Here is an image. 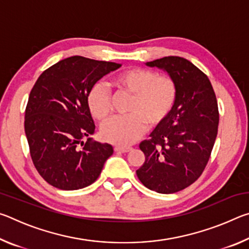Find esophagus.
I'll return each instance as SVG.
<instances>
[{"mask_svg":"<svg viewBox=\"0 0 249 249\" xmlns=\"http://www.w3.org/2000/svg\"><path fill=\"white\" fill-rule=\"evenodd\" d=\"M130 147H121V146H116L114 147V150L116 151V153H127V151H129Z\"/></svg>","mask_w":249,"mask_h":249,"instance_id":"esophagus-1","label":"esophagus"}]
</instances>
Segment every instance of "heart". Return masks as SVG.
<instances>
[{
	"label": "heart",
	"mask_w": 249,
	"mask_h": 249,
	"mask_svg": "<svg viewBox=\"0 0 249 249\" xmlns=\"http://www.w3.org/2000/svg\"><path fill=\"white\" fill-rule=\"evenodd\" d=\"M119 93L132 95L126 108L127 116L115 117L101 128L103 140L117 146L136 142L146 127L155 128L166 121L178 94L176 81L169 75H158L144 68L121 71L112 79ZM88 108L99 122L107 121L112 112L111 95L101 84L91 88L87 96Z\"/></svg>",
	"instance_id": "heart-1"
}]
</instances>
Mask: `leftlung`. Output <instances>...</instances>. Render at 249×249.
<instances>
[{
  "instance_id": "8db88e82",
  "label": "left lung",
  "mask_w": 249,
  "mask_h": 249,
  "mask_svg": "<svg viewBox=\"0 0 249 249\" xmlns=\"http://www.w3.org/2000/svg\"><path fill=\"white\" fill-rule=\"evenodd\" d=\"M146 66L166 71L178 94L166 121L140 144L145 162L136 174L146 188L169 195L197 180L209 161L218 127L216 96L206 74L187 59L169 56Z\"/></svg>"
}]
</instances>
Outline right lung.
<instances>
[{
	"label": "right lung",
	"mask_w": 249,
	"mask_h": 249,
	"mask_svg": "<svg viewBox=\"0 0 249 249\" xmlns=\"http://www.w3.org/2000/svg\"><path fill=\"white\" fill-rule=\"evenodd\" d=\"M121 66L72 56L45 70L33 87L25 111V134L34 166L53 187H88L112 156L111 145L91 141L95 125L87 96L101 78Z\"/></svg>",
	"instance_id": "1"
}]
</instances>
